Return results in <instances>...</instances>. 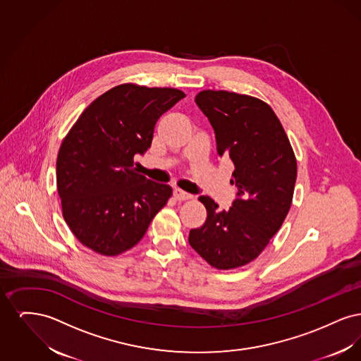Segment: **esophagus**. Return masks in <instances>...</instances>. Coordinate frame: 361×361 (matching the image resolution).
<instances>
[{
	"label": "esophagus",
	"mask_w": 361,
	"mask_h": 361,
	"mask_svg": "<svg viewBox=\"0 0 361 361\" xmlns=\"http://www.w3.org/2000/svg\"><path fill=\"white\" fill-rule=\"evenodd\" d=\"M174 199L178 200V202H184V200L192 199V195L184 192V190H181V189H174Z\"/></svg>",
	"instance_id": "1"
}]
</instances>
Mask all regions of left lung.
I'll return each instance as SVG.
<instances>
[{
	"instance_id": "8db88e82",
	"label": "left lung",
	"mask_w": 361,
	"mask_h": 361,
	"mask_svg": "<svg viewBox=\"0 0 361 361\" xmlns=\"http://www.w3.org/2000/svg\"><path fill=\"white\" fill-rule=\"evenodd\" d=\"M195 102L211 123L216 152L235 166L237 197L228 209L209 197L203 226L189 231V245L218 269L249 264L284 222L293 196L296 159L272 108L256 97L227 90H203Z\"/></svg>"
}]
</instances>
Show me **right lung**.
I'll use <instances>...</instances> for the list:
<instances>
[{"label":"right lung","instance_id":"right-lung-1","mask_svg":"<svg viewBox=\"0 0 361 361\" xmlns=\"http://www.w3.org/2000/svg\"><path fill=\"white\" fill-rule=\"evenodd\" d=\"M185 94L173 87L115 86L90 104L63 139L56 187L71 233L86 247L116 256L135 246L172 187L139 174L158 118Z\"/></svg>","mask_w":361,"mask_h":361}]
</instances>
